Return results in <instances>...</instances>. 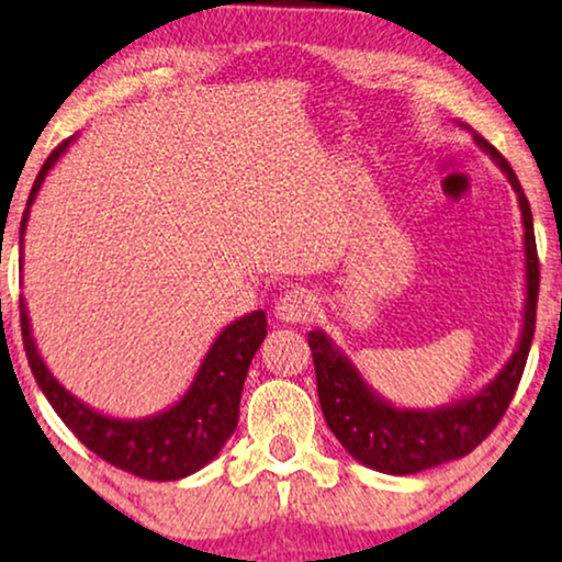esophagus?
I'll use <instances>...</instances> for the list:
<instances>
[{
  "label": "esophagus",
  "instance_id": "1",
  "mask_svg": "<svg viewBox=\"0 0 562 562\" xmlns=\"http://www.w3.org/2000/svg\"><path fill=\"white\" fill-rule=\"evenodd\" d=\"M313 313H316V297L303 288L285 290L274 303V316L285 321V324H301V321L311 318Z\"/></svg>",
  "mask_w": 562,
  "mask_h": 562
}]
</instances>
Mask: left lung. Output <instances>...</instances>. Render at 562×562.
<instances>
[{
    "label": "left lung",
    "instance_id": "8db88e82",
    "mask_svg": "<svg viewBox=\"0 0 562 562\" xmlns=\"http://www.w3.org/2000/svg\"><path fill=\"white\" fill-rule=\"evenodd\" d=\"M470 133L514 187L516 198H519L521 226H525V308H521L519 341L498 375L477 393L447 403V406L403 408L364 383L355 362L336 347L331 336H326L321 328L308 334L313 364H316L318 401L328 429L334 431V437L351 458L378 473L414 475L473 452L506 414L521 372H525L529 347H532L537 293H540V261H537L532 211H529V200L519 179L504 156L475 131Z\"/></svg>",
    "mask_w": 562,
    "mask_h": 562
}]
</instances>
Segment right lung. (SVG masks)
Masks as SVG:
<instances>
[{
    "label": "right lung",
    "mask_w": 562,
    "mask_h": 562,
    "mask_svg": "<svg viewBox=\"0 0 562 562\" xmlns=\"http://www.w3.org/2000/svg\"><path fill=\"white\" fill-rule=\"evenodd\" d=\"M74 138L77 136L66 138L37 171L20 223V251L22 241H25L22 236L27 228L30 205L35 203L37 192L46 182V175L61 159V154H66ZM20 326L37 387L87 450H92L97 458L125 470V473L148 477V481H179V477L198 473L200 468L218 458L223 445L234 434L246 372H249L251 357L257 355L267 336V313L251 311L223 328L200 362L182 398L159 414L144 418L102 414L58 383L48 364L43 362L41 351H37L25 297H20Z\"/></svg>",
    "instance_id": "obj_1"
}]
</instances>
